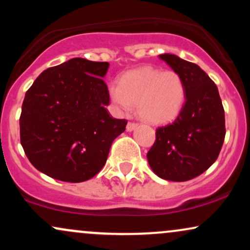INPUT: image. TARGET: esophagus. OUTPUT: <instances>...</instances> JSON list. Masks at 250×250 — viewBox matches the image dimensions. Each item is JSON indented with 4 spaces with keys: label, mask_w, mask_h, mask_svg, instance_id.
Listing matches in <instances>:
<instances>
[{
    "label": "esophagus",
    "mask_w": 250,
    "mask_h": 250,
    "mask_svg": "<svg viewBox=\"0 0 250 250\" xmlns=\"http://www.w3.org/2000/svg\"><path fill=\"white\" fill-rule=\"evenodd\" d=\"M137 123H135V122H128V125H127V130L128 131H133L134 129H136L137 128Z\"/></svg>",
    "instance_id": "34e87169"
}]
</instances>
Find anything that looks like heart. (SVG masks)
I'll use <instances>...</instances> for the list:
<instances>
[{
  "label": "heart",
  "mask_w": 250,
  "mask_h": 250,
  "mask_svg": "<svg viewBox=\"0 0 250 250\" xmlns=\"http://www.w3.org/2000/svg\"><path fill=\"white\" fill-rule=\"evenodd\" d=\"M111 101L121 110L136 104L137 114L151 125L168 123L179 116L186 100V85L175 70L142 67L127 71L119 84L109 88Z\"/></svg>",
  "instance_id": "obj_1"
}]
</instances>
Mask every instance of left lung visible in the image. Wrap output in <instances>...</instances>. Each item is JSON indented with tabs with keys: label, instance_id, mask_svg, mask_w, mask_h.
Wrapping results in <instances>:
<instances>
[{
	"label": "left lung",
	"instance_id": "8db88e82",
	"mask_svg": "<svg viewBox=\"0 0 250 250\" xmlns=\"http://www.w3.org/2000/svg\"><path fill=\"white\" fill-rule=\"evenodd\" d=\"M186 85V101L174 122L156 129L149 166L163 180L183 182L199 176L216 161L226 136L225 109L216 84L195 63L162 54Z\"/></svg>",
	"mask_w": 250,
	"mask_h": 250
}]
</instances>
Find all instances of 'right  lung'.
<instances>
[{
    "label": "right lung",
    "mask_w": 250,
    "mask_h": 250,
    "mask_svg": "<svg viewBox=\"0 0 250 250\" xmlns=\"http://www.w3.org/2000/svg\"><path fill=\"white\" fill-rule=\"evenodd\" d=\"M108 62L75 57L48 68L25 93L20 116L21 145L31 165L64 182H83L105 165L127 120L113 119L102 77Z\"/></svg>",
    "instance_id": "1"
}]
</instances>
